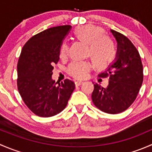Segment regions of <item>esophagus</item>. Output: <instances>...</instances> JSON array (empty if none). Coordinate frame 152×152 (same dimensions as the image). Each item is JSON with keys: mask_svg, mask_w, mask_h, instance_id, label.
<instances>
[{"mask_svg": "<svg viewBox=\"0 0 152 152\" xmlns=\"http://www.w3.org/2000/svg\"><path fill=\"white\" fill-rule=\"evenodd\" d=\"M83 84V82H81V81H77V82H75V85L76 86H79Z\"/></svg>", "mask_w": 152, "mask_h": 152, "instance_id": "obj_1", "label": "esophagus"}]
</instances>
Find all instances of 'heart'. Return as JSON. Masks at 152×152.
Instances as JSON below:
<instances>
[{"instance_id": "b5f03b06", "label": "heart", "mask_w": 152, "mask_h": 152, "mask_svg": "<svg viewBox=\"0 0 152 152\" xmlns=\"http://www.w3.org/2000/svg\"><path fill=\"white\" fill-rule=\"evenodd\" d=\"M74 34L78 39L88 44V53L97 67L105 68L115 59V45L110 37L104 35L102 28L93 25H85L76 28ZM68 48V43L64 41L59 49L60 57L66 56ZM91 67L89 61H73L68 66L67 72L73 77L82 79L87 76Z\"/></svg>"}]
</instances>
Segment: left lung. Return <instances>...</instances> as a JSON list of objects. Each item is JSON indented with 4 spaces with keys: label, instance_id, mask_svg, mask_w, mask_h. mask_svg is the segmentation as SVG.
<instances>
[{
    "label": "left lung",
    "instance_id": "8db88e82",
    "mask_svg": "<svg viewBox=\"0 0 152 152\" xmlns=\"http://www.w3.org/2000/svg\"><path fill=\"white\" fill-rule=\"evenodd\" d=\"M118 43L115 60L99 75L109 79L103 87L94 84L92 100L95 106L109 114L125 111L134 102L143 81V70L138 50L126 36L110 30Z\"/></svg>",
    "mask_w": 152,
    "mask_h": 152
}]
</instances>
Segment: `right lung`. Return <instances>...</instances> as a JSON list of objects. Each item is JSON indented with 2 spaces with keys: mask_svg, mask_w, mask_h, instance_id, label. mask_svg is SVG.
<instances>
[{
  "mask_svg": "<svg viewBox=\"0 0 152 152\" xmlns=\"http://www.w3.org/2000/svg\"><path fill=\"white\" fill-rule=\"evenodd\" d=\"M70 28L60 26L39 32L21 50L17 66L18 91L29 110L40 117H51L62 112L75 89L74 82L69 79L56 86L51 76L62 41Z\"/></svg>",
  "mask_w": 152,
  "mask_h": 152,
  "instance_id": "add662e5",
  "label": "right lung"
}]
</instances>
